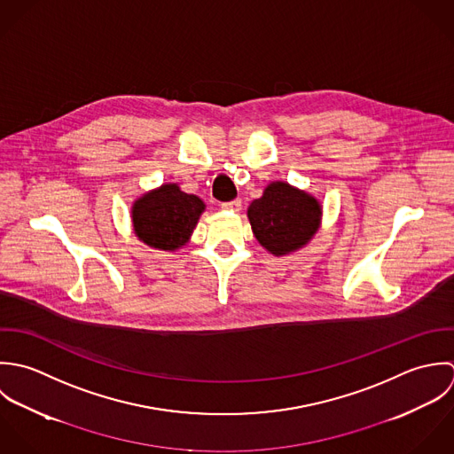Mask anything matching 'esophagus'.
Returning a JSON list of instances; mask_svg holds the SVG:
<instances>
[{"instance_id": "obj_1", "label": "esophagus", "mask_w": 454, "mask_h": 454, "mask_svg": "<svg viewBox=\"0 0 454 454\" xmlns=\"http://www.w3.org/2000/svg\"><path fill=\"white\" fill-rule=\"evenodd\" d=\"M242 207V201L240 200H233V201H224L221 203V208L223 210H231V212H239Z\"/></svg>"}]
</instances>
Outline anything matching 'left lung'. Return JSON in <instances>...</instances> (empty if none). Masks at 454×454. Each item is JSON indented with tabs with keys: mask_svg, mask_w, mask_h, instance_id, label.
<instances>
[{
	"mask_svg": "<svg viewBox=\"0 0 454 454\" xmlns=\"http://www.w3.org/2000/svg\"><path fill=\"white\" fill-rule=\"evenodd\" d=\"M323 207L309 192L272 182L263 196L247 208L256 240L273 256H284L307 246L321 224Z\"/></svg>",
	"mask_w": 454,
	"mask_h": 454,
	"instance_id": "obj_1",
	"label": "left lung"
}]
</instances>
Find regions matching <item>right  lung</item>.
<instances>
[{
	"instance_id": "right-lung-1",
	"label": "right lung",
	"mask_w": 454,
	"mask_h": 454,
	"mask_svg": "<svg viewBox=\"0 0 454 454\" xmlns=\"http://www.w3.org/2000/svg\"><path fill=\"white\" fill-rule=\"evenodd\" d=\"M205 203L177 184H163L142 194L131 207L135 235L149 247L176 251L189 242Z\"/></svg>"
}]
</instances>
